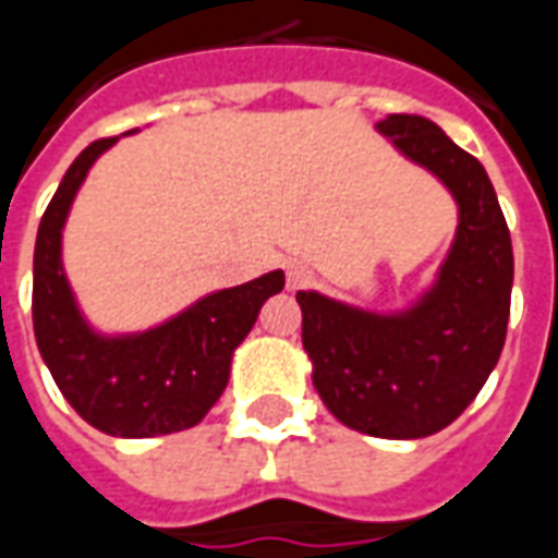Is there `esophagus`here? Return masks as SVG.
<instances>
[{"label": "esophagus", "mask_w": 558, "mask_h": 558, "mask_svg": "<svg viewBox=\"0 0 558 558\" xmlns=\"http://www.w3.org/2000/svg\"><path fill=\"white\" fill-rule=\"evenodd\" d=\"M312 279H315V272H312L306 264H291V267H288V288H291V291H300V288L312 286Z\"/></svg>", "instance_id": "34e87169"}]
</instances>
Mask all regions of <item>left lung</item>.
I'll return each instance as SVG.
<instances>
[{"label":"left lung","instance_id":"left-lung-1","mask_svg":"<svg viewBox=\"0 0 558 558\" xmlns=\"http://www.w3.org/2000/svg\"><path fill=\"white\" fill-rule=\"evenodd\" d=\"M378 132L453 192L457 240L436 288L405 315L300 291L303 349L336 421L366 436L424 438L465 412L499 361L511 315V234L484 165L436 122L390 113Z\"/></svg>","mask_w":558,"mask_h":558}]
</instances>
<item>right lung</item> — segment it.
<instances>
[{"label": "right lung", "instance_id": "right-lung-1", "mask_svg": "<svg viewBox=\"0 0 558 558\" xmlns=\"http://www.w3.org/2000/svg\"><path fill=\"white\" fill-rule=\"evenodd\" d=\"M117 137H101L74 159L47 204L33 264V324L38 351L71 409L108 436L149 438L204 421L228 385L231 354L246 339L264 300L286 272L216 291L173 322L125 339H101L74 306L59 260L62 225L89 165Z\"/></svg>", "mask_w": 558, "mask_h": 558}]
</instances>
